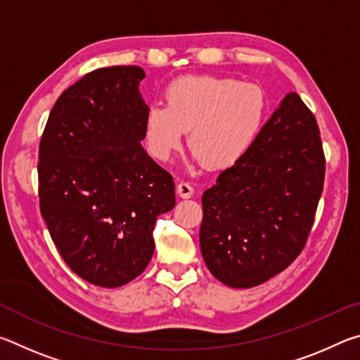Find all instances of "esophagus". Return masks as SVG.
<instances>
[{"label": "esophagus", "instance_id": "esophagus-1", "mask_svg": "<svg viewBox=\"0 0 360 360\" xmlns=\"http://www.w3.org/2000/svg\"><path fill=\"white\" fill-rule=\"evenodd\" d=\"M176 192H178V195L181 198H191L193 195V187L188 184V182L186 181H181L178 187H176Z\"/></svg>", "mask_w": 360, "mask_h": 360}]
</instances>
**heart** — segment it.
Here are the masks:
<instances>
[{
  "label": "heart",
  "instance_id": "b5f03b06",
  "mask_svg": "<svg viewBox=\"0 0 360 360\" xmlns=\"http://www.w3.org/2000/svg\"><path fill=\"white\" fill-rule=\"evenodd\" d=\"M268 95L259 84L198 75L173 81L165 106L154 103L144 117L146 144L157 160H168L188 130V148L210 169L238 163L264 129Z\"/></svg>",
  "mask_w": 360,
  "mask_h": 360
}]
</instances>
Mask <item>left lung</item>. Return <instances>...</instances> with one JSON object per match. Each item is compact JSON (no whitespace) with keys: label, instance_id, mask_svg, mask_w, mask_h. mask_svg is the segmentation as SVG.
<instances>
[{"label":"left lung","instance_id":"obj_1","mask_svg":"<svg viewBox=\"0 0 360 360\" xmlns=\"http://www.w3.org/2000/svg\"><path fill=\"white\" fill-rule=\"evenodd\" d=\"M324 169L314 115L289 92L248 154L203 193L200 249L212 276L249 289L285 270L313 227Z\"/></svg>","mask_w":360,"mask_h":360}]
</instances>
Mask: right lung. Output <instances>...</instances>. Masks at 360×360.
<instances>
[{
  "instance_id": "right-lung-1",
  "label": "right lung",
  "mask_w": 360,
  "mask_h": 360,
  "mask_svg": "<svg viewBox=\"0 0 360 360\" xmlns=\"http://www.w3.org/2000/svg\"><path fill=\"white\" fill-rule=\"evenodd\" d=\"M139 66L85 75L60 95L39 143V206L79 278L120 288L154 254L157 217L174 208L172 174L144 150Z\"/></svg>"
}]
</instances>
